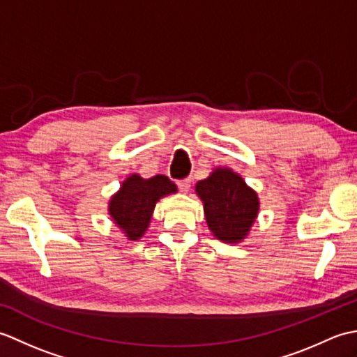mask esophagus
<instances>
[{
	"mask_svg": "<svg viewBox=\"0 0 357 357\" xmlns=\"http://www.w3.org/2000/svg\"><path fill=\"white\" fill-rule=\"evenodd\" d=\"M190 184H192V179L190 178H185L183 181H178V187L179 190L183 193H187L188 190H190Z\"/></svg>",
	"mask_w": 357,
	"mask_h": 357,
	"instance_id": "34e87169",
	"label": "esophagus"
}]
</instances>
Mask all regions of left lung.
Segmentation results:
<instances>
[{
  "label": "left lung",
  "mask_w": 357,
  "mask_h": 357,
  "mask_svg": "<svg viewBox=\"0 0 357 357\" xmlns=\"http://www.w3.org/2000/svg\"><path fill=\"white\" fill-rule=\"evenodd\" d=\"M211 234L227 244L244 241L259 215V196L239 173L216 167L195 185Z\"/></svg>",
  "instance_id": "left-lung-1"
}]
</instances>
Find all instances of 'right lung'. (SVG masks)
Instances as JSON below:
<instances>
[{
  "label": "right lung",
  "instance_id": "add662e5",
  "mask_svg": "<svg viewBox=\"0 0 357 357\" xmlns=\"http://www.w3.org/2000/svg\"><path fill=\"white\" fill-rule=\"evenodd\" d=\"M173 193H178V187L164 174L146 179L132 173L110 196L109 216L127 241H138L149 229L158 201Z\"/></svg>",
  "mask_w": 357,
  "mask_h": 357
}]
</instances>
